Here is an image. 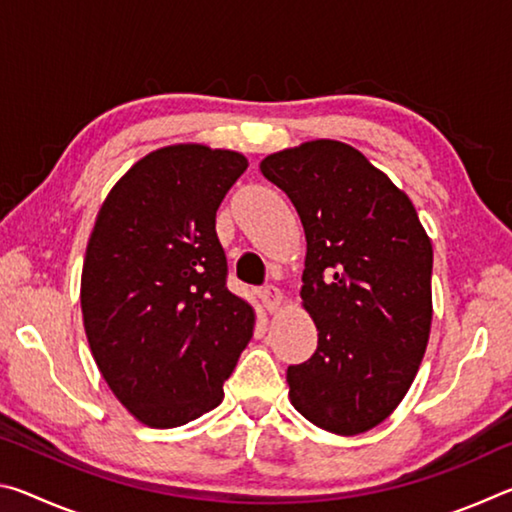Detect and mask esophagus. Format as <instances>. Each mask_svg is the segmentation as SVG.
I'll return each mask as SVG.
<instances>
[{"mask_svg": "<svg viewBox=\"0 0 512 512\" xmlns=\"http://www.w3.org/2000/svg\"><path fill=\"white\" fill-rule=\"evenodd\" d=\"M259 298H262L268 314H275V311L280 309L282 302H284L282 291L277 289V287H264L262 291H259Z\"/></svg>", "mask_w": 512, "mask_h": 512, "instance_id": "1", "label": "esophagus"}]
</instances>
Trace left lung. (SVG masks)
Returning <instances> with one entry per match:
<instances>
[{
    "label": "left lung",
    "instance_id": "left-lung-1",
    "mask_svg": "<svg viewBox=\"0 0 512 512\" xmlns=\"http://www.w3.org/2000/svg\"><path fill=\"white\" fill-rule=\"evenodd\" d=\"M259 169L291 198L307 239L300 298L318 348L289 366V400L316 427L357 436L418 375L433 316L431 239L411 198L350 144L305 142Z\"/></svg>",
    "mask_w": 512,
    "mask_h": 512
}]
</instances>
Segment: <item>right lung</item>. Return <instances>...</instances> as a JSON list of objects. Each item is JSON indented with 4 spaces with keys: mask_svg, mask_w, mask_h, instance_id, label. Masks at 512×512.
Instances as JSON below:
<instances>
[{
    "mask_svg": "<svg viewBox=\"0 0 512 512\" xmlns=\"http://www.w3.org/2000/svg\"><path fill=\"white\" fill-rule=\"evenodd\" d=\"M246 155L173 144L135 162L103 201L85 250L81 309L117 400L153 429L223 400L255 311L225 287L216 210Z\"/></svg>",
    "mask_w": 512,
    "mask_h": 512,
    "instance_id": "1",
    "label": "right lung"
}]
</instances>
